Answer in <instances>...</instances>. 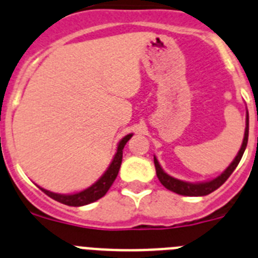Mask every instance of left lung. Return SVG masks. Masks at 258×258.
I'll list each match as a JSON object with an SVG mask.
<instances>
[{
	"label": "left lung",
	"mask_w": 258,
	"mask_h": 258,
	"mask_svg": "<svg viewBox=\"0 0 258 258\" xmlns=\"http://www.w3.org/2000/svg\"><path fill=\"white\" fill-rule=\"evenodd\" d=\"M248 128H249V120H248V112L247 118H245V131H244V139H243V144L240 146V150L238 152L236 157L234 158V161L231 162L230 166L225 169L224 172L219 176V177L213 178L211 181H206V182H197V184H191V182H186V181H181L177 178L172 177V176L167 175L162 169L161 164L157 161V158L154 157V164H155V171H157L158 180L161 181V184L163 185L166 189L171 190V191L180 194V196H186V197H203L208 196L210 192L215 191L216 189H219L225 181L229 178V176L234 172V169L239 164L240 159L243 157L245 148H247L248 143Z\"/></svg>",
	"instance_id": "left-lung-1"
}]
</instances>
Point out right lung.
<instances>
[{"label": "right lung", "instance_id": "1", "mask_svg": "<svg viewBox=\"0 0 258 258\" xmlns=\"http://www.w3.org/2000/svg\"><path fill=\"white\" fill-rule=\"evenodd\" d=\"M132 138V134L124 136L122 140L119 141L117 148V153H115L114 158H113L112 163L108 167V169L105 171L103 176H101L99 180L95 182L94 185H91L87 189L82 190L80 192H76V194H57V192L48 191V190L39 189L42 190L45 194H47L50 198L55 199V201L60 202L62 204H67V206H72V207H80V206H86V204H90L92 202L97 201V199L103 198L106 194V191L109 190V187L112 186V184L114 182L115 177L118 175V171L120 168V163H122V155H123V148L126 145L127 141Z\"/></svg>", "mask_w": 258, "mask_h": 258}]
</instances>
